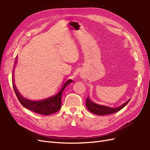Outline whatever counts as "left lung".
<instances>
[{"instance_id": "obj_1", "label": "left lung", "mask_w": 150, "mask_h": 150, "mask_svg": "<svg viewBox=\"0 0 150 150\" xmlns=\"http://www.w3.org/2000/svg\"><path fill=\"white\" fill-rule=\"evenodd\" d=\"M129 100L126 102L125 104H122V105L117 108H110V107L105 106L99 105V104H97L96 103L92 102L91 101H90L89 97H88L87 99H86V106L87 107L88 110L92 113H93V114L103 116V115L113 114V113H115L117 111H119L129 103Z\"/></svg>"}]
</instances>
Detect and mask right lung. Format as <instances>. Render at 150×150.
<instances>
[{"label":"right lung","instance_id":"obj_1","mask_svg":"<svg viewBox=\"0 0 150 150\" xmlns=\"http://www.w3.org/2000/svg\"><path fill=\"white\" fill-rule=\"evenodd\" d=\"M72 80H68L64 83L62 88L55 96L51 97L42 101H30L22 97L16 89L15 84L12 83L13 88L19 102L24 107L29 109L30 111L38 114L43 115H49L55 113L61 108V97L64 88L69 83H72Z\"/></svg>","mask_w":150,"mask_h":150}]
</instances>
